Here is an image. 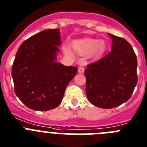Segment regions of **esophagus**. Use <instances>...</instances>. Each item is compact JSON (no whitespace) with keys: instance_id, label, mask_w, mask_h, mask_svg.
<instances>
[{"instance_id":"34e87169","label":"esophagus","mask_w":147,"mask_h":147,"mask_svg":"<svg viewBox=\"0 0 147 147\" xmlns=\"http://www.w3.org/2000/svg\"><path fill=\"white\" fill-rule=\"evenodd\" d=\"M84 70H85V69H84V67H83V66H79L78 67L79 73H83V72H84Z\"/></svg>"}]
</instances>
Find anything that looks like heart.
I'll list each match as a JSON object with an SVG mask.
<instances>
[{"mask_svg":"<svg viewBox=\"0 0 147 147\" xmlns=\"http://www.w3.org/2000/svg\"><path fill=\"white\" fill-rule=\"evenodd\" d=\"M105 42L104 40H98L93 38H86L82 40H76L72 43V48L78 54L82 56H90L92 58H99L106 50ZM66 52L69 51L65 49Z\"/></svg>","mask_w":147,"mask_h":147,"instance_id":"heart-1","label":"heart"}]
</instances>
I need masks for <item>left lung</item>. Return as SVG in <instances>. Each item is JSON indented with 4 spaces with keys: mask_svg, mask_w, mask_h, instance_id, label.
Returning <instances> with one entry per match:
<instances>
[{
    "mask_svg": "<svg viewBox=\"0 0 147 147\" xmlns=\"http://www.w3.org/2000/svg\"><path fill=\"white\" fill-rule=\"evenodd\" d=\"M112 39L109 54L89 63L84 71L88 100L95 107L112 109L129 100L137 85V56L132 46L121 37Z\"/></svg>",
    "mask_w": 147,
    "mask_h": 147,
    "instance_id": "obj_1",
    "label": "left lung"
}]
</instances>
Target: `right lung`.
Masks as SVG:
<instances>
[{"label": "right lung", "instance_id": "add662e5", "mask_svg": "<svg viewBox=\"0 0 147 147\" xmlns=\"http://www.w3.org/2000/svg\"><path fill=\"white\" fill-rule=\"evenodd\" d=\"M60 29H47L26 39L18 49L12 67L15 95L28 108L55 109L78 72L76 66L56 62Z\"/></svg>", "mask_w": 147, "mask_h": 147}]
</instances>
